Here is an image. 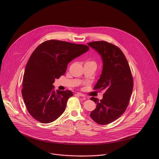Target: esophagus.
Wrapping results in <instances>:
<instances>
[{
    "label": "esophagus",
    "mask_w": 159,
    "mask_h": 159,
    "mask_svg": "<svg viewBox=\"0 0 159 159\" xmlns=\"http://www.w3.org/2000/svg\"><path fill=\"white\" fill-rule=\"evenodd\" d=\"M77 95L79 96H80V97H85V96L82 93H77Z\"/></svg>",
    "instance_id": "1"
}]
</instances>
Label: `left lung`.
Returning <instances> with one entry per match:
<instances>
[{"instance_id":"8db88e82","label":"left lung","mask_w":159,"mask_h":159,"mask_svg":"<svg viewBox=\"0 0 159 159\" xmlns=\"http://www.w3.org/2000/svg\"><path fill=\"white\" fill-rule=\"evenodd\" d=\"M87 44L101 56L102 70L94 89L104 90L101 100L92 97L97 105L90 116L99 125L109 124L125 111L133 88V81L127 60L115 45L99 41Z\"/></svg>"}]
</instances>
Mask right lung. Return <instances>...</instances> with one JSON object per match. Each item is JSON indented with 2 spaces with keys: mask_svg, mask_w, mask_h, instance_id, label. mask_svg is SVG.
Masks as SVG:
<instances>
[{
  "mask_svg": "<svg viewBox=\"0 0 159 159\" xmlns=\"http://www.w3.org/2000/svg\"><path fill=\"white\" fill-rule=\"evenodd\" d=\"M89 48L59 40L44 41L35 49L26 64L22 95L30 114L37 121L49 123L65 111L70 90L55 92L53 84L64 75L67 65Z\"/></svg>",
  "mask_w": 159,
  "mask_h": 159,
  "instance_id": "1",
  "label": "right lung"
}]
</instances>
